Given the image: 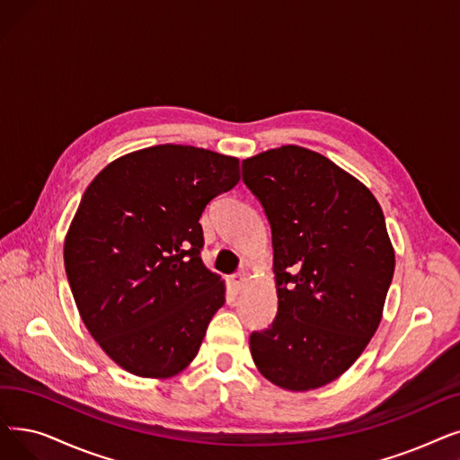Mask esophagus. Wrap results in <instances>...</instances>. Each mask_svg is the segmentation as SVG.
<instances>
[{
  "mask_svg": "<svg viewBox=\"0 0 460 460\" xmlns=\"http://www.w3.org/2000/svg\"><path fill=\"white\" fill-rule=\"evenodd\" d=\"M244 286H246V276L244 274L238 272L231 278V288H233L234 293H241L244 289Z\"/></svg>",
  "mask_w": 460,
  "mask_h": 460,
  "instance_id": "1",
  "label": "esophagus"
}]
</instances>
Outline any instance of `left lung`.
Instances as JSON below:
<instances>
[{
	"instance_id": "left-lung-1",
	"label": "left lung",
	"mask_w": 460,
	"mask_h": 460,
	"mask_svg": "<svg viewBox=\"0 0 460 460\" xmlns=\"http://www.w3.org/2000/svg\"><path fill=\"white\" fill-rule=\"evenodd\" d=\"M272 233L278 312L250 334L257 370L288 391L344 374L374 336L394 272L382 207L325 155L282 146L243 162Z\"/></svg>"
}]
</instances>
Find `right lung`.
Instances as JSON below:
<instances>
[{
	"label": "right lung",
	"mask_w": 460,
	"mask_h": 460,
	"mask_svg": "<svg viewBox=\"0 0 460 460\" xmlns=\"http://www.w3.org/2000/svg\"><path fill=\"white\" fill-rule=\"evenodd\" d=\"M241 181L238 159L159 145L122 155L86 188L64 244L78 312L124 370L169 377L201 348L226 288L201 259L199 224Z\"/></svg>",
	"instance_id": "right-lung-1"
}]
</instances>
